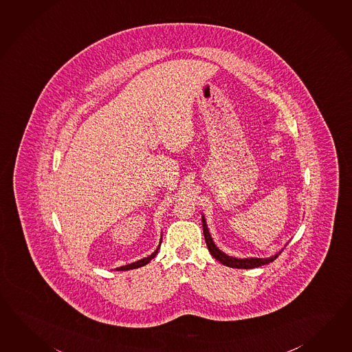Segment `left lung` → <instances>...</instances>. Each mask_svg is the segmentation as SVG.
I'll list each match as a JSON object with an SVG mask.
<instances>
[{
  "mask_svg": "<svg viewBox=\"0 0 352 352\" xmlns=\"http://www.w3.org/2000/svg\"><path fill=\"white\" fill-rule=\"evenodd\" d=\"M203 230H204L205 242H206L209 252L212 254V257L215 260H218L224 266H228V267H234V269H254V267H260L262 265H267L270 262L275 261L278 258V254L283 252V250H281V251H278V254H274V256L267 257V258H257V257L236 258V257H232V256H228V254L221 252V250L212 242V238L210 237V233H209V229H208V226H206L204 215H203Z\"/></svg>",
  "mask_w": 352,
  "mask_h": 352,
  "instance_id": "8db88e82",
  "label": "left lung"
}]
</instances>
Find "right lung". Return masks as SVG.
Masks as SVG:
<instances>
[{
    "label": "right lung",
    "mask_w": 352,
    "mask_h": 352,
    "mask_svg": "<svg viewBox=\"0 0 352 352\" xmlns=\"http://www.w3.org/2000/svg\"><path fill=\"white\" fill-rule=\"evenodd\" d=\"M160 245H161V242H160V245L157 247V250H155V252L152 254H149L148 257H144V258H142L140 261L133 262V263H129V265H125V266H120V267H118V269H115V270L118 271H125V270H133V269H138V267H142V266H144V265H147L148 262L151 261L152 258H155V254H158V250H160Z\"/></svg>",
    "instance_id": "right-lung-1"
}]
</instances>
